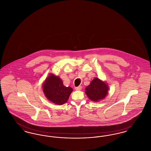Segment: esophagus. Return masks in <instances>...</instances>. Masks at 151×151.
Returning a JSON list of instances; mask_svg holds the SVG:
<instances>
[{"mask_svg": "<svg viewBox=\"0 0 151 151\" xmlns=\"http://www.w3.org/2000/svg\"><path fill=\"white\" fill-rule=\"evenodd\" d=\"M81 89H82V86H77V87H75V89H76V91H80V90H81Z\"/></svg>", "mask_w": 151, "mask_h": 151, "instance_id": "esophagus-1", "label": "esophagus"}]
</instances>
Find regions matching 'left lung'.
I'll list each match as a JSON object with an SVG mask.
<instances>
[{
    "instance_id": "left-lung-1",
    "label": "left lung",
    "mask_w": 151,
    "mask_h": 151,
    "mask_svg": "<svg viewBox=\"0 0 151 151\" xmlns=\"http://www.w3.org/2000/svg\"><path fill=\"white\" fill-rule=\"evenodd\" d=\"M108 84L98 78H94L90 84L86 88L85 93L88 97L93 102H99L108 95Z\"/></svg>"
}]
</instances>
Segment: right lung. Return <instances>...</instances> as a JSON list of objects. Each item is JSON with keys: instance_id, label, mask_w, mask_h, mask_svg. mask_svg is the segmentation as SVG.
Masks as SVG:
<instances>
[{"instance_id": "1", "label": "right lung", "mask_w": 151, "mask_h": 151, "mask_svg": "<svg viewBox=\"0 0 151 151\" xmlns=\"http://www.w3.org/2000/svg\"><path fill=\"white\" fill-rule=\"evenodd\" d=\"M42 86L43 93L47 100L58 105L67 102L73 91L71 87L65 86L62 79L53 73H50L46 78Z\"/></svg>"}]
</instances>
